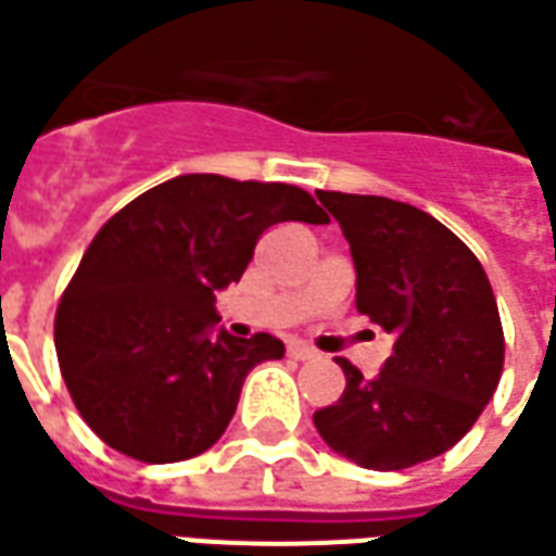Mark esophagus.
<instances>
[{
    "mask_svg": "<svg viewBox=\"0 0 556 556\" xmlns=\"http://www.w3.org/2000/svg\"><path fill=\"white\" fill-rule=\"evenodd\" d=\"M289 356L298 358V362H307V358H316V356H319V353H316L313 346H307V343L294 341L292 346H289Z\"/></svg>",
    "mask_w": 556,
    "mask_h": 556,
    "instance_id": "1",
    "label": "esophagus"
}]
</instances>
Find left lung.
<instances>
[{
	"instance_id": "left-lung-1",
	"label": "left lung",
	"mask_w": 556,
	"mask_h": 556,
	"mask_svg": "<svg viewBox=\"0 0 556 556\" xmlns=\"http://www.w3.org/2000/svg\"><path fill=\"white\" fill-rule=\"evenodd\" d=\"M316 198L353 252L356 309L395 343L371 380L338 358L346 389L313 422L356 466H420L451 451L500 387L505 334L493 286L475 252L410 203L343 191Z\"/></svg>"
}]
</instances>
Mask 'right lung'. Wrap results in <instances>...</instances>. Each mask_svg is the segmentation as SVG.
Returning <instances> with one entry per match:
<instances>
[{"mask_svg": "<svg viewBox=\"0 0 556 556\" xmlns=\"http://www.w3.org/2000/svg\"><path fill=\"white\" fill-rule=\"evenodd\" d=\"M279 222L326 225L304 188L188 173L112 215L56 304L54 346L72 402L112 451L179 463L210 451L247 374L286 346L210 338L215 292L243 277Z\"/></svg>", "mask_w": 556, "mask_h": 556, "instance_id": "add662e5", "label": "right lung"}]
</instances>
